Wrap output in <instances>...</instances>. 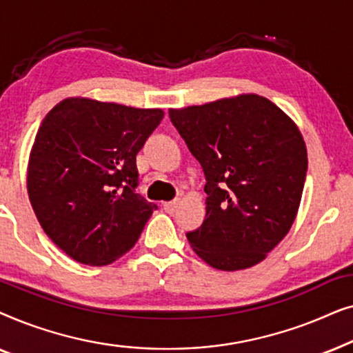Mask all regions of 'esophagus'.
Segmentation results:
<instances>
[{"mask_svg": "<svg viewBox=\"0 0 353 353\" xmlns=\"http://www.w3.org/2000/svg\"><path fill=\"white\" fill-rule=\"evenodd\" d=\"M178 204H180V201L178 199H173L170 202H163V210L168 212V214H173L178 209Z\"/></svg>", "mask_w": 353, "mask_h": 353, "instance_id": "34e87169", "label": "esophagus"}]
</instances>
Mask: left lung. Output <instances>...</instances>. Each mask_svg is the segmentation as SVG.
<instances>
[{
  "label": "left lung",
  "mask_w": 353,
  "mask_h": 353,
  "mask_svg": "<svg viewBox=\"0 0 353 353\" xmlns=\"http://www.w3.org/2000/svg\"><path fill=\"white\" fill-rule=\"evenodd\" d=\"M168 115L205 175V220L186 234L192 250L223 272L262 262L301 204L308 161L297 125L259 94Z\"/></svg>",
  "instance_id": "8db88e82"
}]
</instances>
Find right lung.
I'll return each mask as SVG.
<instances>
[{
  "label": "right lung",
  "mask_w": 353,
  "mask_h": 353,
  "mask_svg": "<svg viewBox=\"0 0 353 353\" xmlns=\"http://www.w3.org/2000/svg\"><path fill=\"white\" fill-rule=\"evenodd\" d=\"M163 119L137 109L67 98L38 128L27 191L41 228L83 265H109L137 244L157 209L137 191V154Z\"/></svg>",
  "instance_id": "add662e5"
}]
</instances>
